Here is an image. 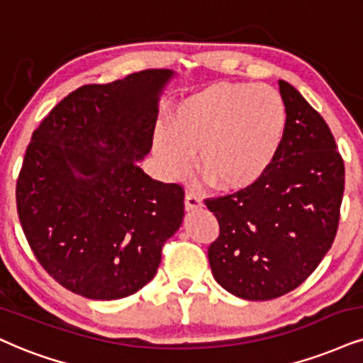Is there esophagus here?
<instances>
[{"label":"esophagus","instance_id":"obj_1","mask_svg":"<svg viewBox=\"0 0 363 363\" xmlns=\"http://www.w3.org/2000/svg\"><path fill=\"white\" fill-rule=\"evenodd\" d=\"M203 203H202V199H200L199 195L194 194V191H186L185 195V208L190 210V212H194V210H199L202 208Z\"/></svg>","mask_w":363,"mask_h":363}]
</instances>
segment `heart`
Masks as SVG:
<instances>
[{"mask_svg": "<svg viewBox=\"0 0 363 363\" xmlns=\"http://www.w3.org/2000/svg\"><path fill=\"white\" fill-rule=\"evenodd\" d=\"M288 129L281 94L252 82H218L183 99L168 126L153 136L160 168L169 178L196 168L218 190L242 191L269 173Z\"/></svg>", "mask_w": 363, "mask_h": 363, "instance_id": "heart-1", "label": "heart"}]
</instances>
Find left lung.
I'll return each instance as SVG.
<instances>
[{
	"instance_id": "left-lung-1",
	"label": "left lung",
	"mask_w": 363,
	"mask_h": 363,
	"mask_svg": "<svg viewBox=\"0 0 363 363\" xmlns=\"http://www.w3.org/2000/svg\"><path fill=\"white\" fill-rule=\"evenodd\" d=\"M288 129L276 163L257 185L207 199L218 237L208 247L213 277L249 301L296 289L332 247L345 167L325 119L279 80Z\"/></svg>"
}]
</instances>
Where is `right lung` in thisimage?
Instances as JSON below:
<instances>
[{
	"mask_svg": "<svg viewBox=\"0 0 363 363\" xmlns=\"http://www.w3.org/2000/svg\"><path fill=\"white\" fill-rule=\"evenodd\" d=\"M173 77L150 69L70 92L35 129L16 207L37 261L75 294L111 301L153 279L180 229L185 191L138 167Z\"/></svg>",
	"mask_w": 363,
	"mask_h": 363,
	"instance_id": "right-lung-1",
	"label": "right lung"
}]
</instances>
